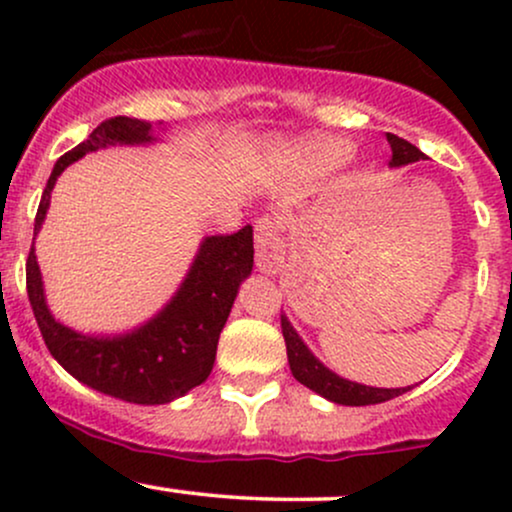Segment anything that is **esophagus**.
Here are the masks:
<instances>
[{"instance_id": "1", "label": "esophagus", "mask_w": 512, "mask_h": 512, "mask_svg": "<svg viewBox=\"0 0 512 512\" xmlns=\"http://www.w3.org/2000/svg\"><path fill=\"white\" fill-rule=\"evenodd\" d=\"M284 238L274 219H260L255 226V262L262 274H279L284 267Z\"/></svg>"}]
</instances>
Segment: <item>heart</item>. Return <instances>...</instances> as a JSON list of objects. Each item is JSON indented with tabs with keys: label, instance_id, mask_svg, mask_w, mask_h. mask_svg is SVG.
<instances>
[{
	"label": "heart",
	"instance_id": "1",
	"mask_svg": "<svg viewBox=\"0 0 512 512\" xmlns=\"http://www.w3.org/2000/svg\"><path fill=\"white\" fill-rule=\"evenodd\" d=\"M291 154L296 156L298 166L305 173H327V170L342 166L346 158L351 156V146L342 142V139H330V137H310L301 139L298 144L291 146Z\"/></svg>",
	"mask_w": 512,
	"mask_h": 512
}]
</instances>
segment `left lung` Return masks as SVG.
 <instances>
[{"instance_id": "obj_1", "label": "left lung", "mask_w": 512, "mask_h": 512, "mask_svg": "<svg viewBox=\"0 0 512 512\" xmlns=\"http://www.w3.org/2000/svg\"><path fill=\"white\" fill-rule=\"evenodd\" d=\"M387 142H390L392 149L390 168H402L426 158L414 144L397 137V134L387 132ZM281 332H284L286 356H289L293 378L308 387V390L317 392V395L330 399L334 404H344V407H366V404L387 402V399L399 397L411 390V387H370L342 378V375H337L334 370L327 368L325 363L305 346V342L298 337V332L293 330V325L286 315H281Z\"/></svg>"}]
</instances>
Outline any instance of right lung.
I'll use <instances>...</instances> for the list:
<instances>
[{
	"label": "right lung",
	"mask_w": 512,
	"mask_h": 512,
	"mask_svg": "<svg viewBox=\"0 0 512 512\" xmlns=\"http://www.w3.org/2000/svg\"><path fill=\"white\" fill-rule=\"evenodd\" d=\"M158 122V132H166ZM158 142L151 122L134 117L105 120L64 154L52 168L33 226V248L26 262V289L35 322L55 361L79 383L132 404H170L202 385L214 368L219 334L231 315L240 284L252 272V226L233 236H207L175 296L144 325L122 334H84L62 325L45 301L43 274L35 257V236L50 209V195L62 170L91 151L108 146Z\"/></svg>",
	"instance_id": "add662e5"
}]
</instances>
